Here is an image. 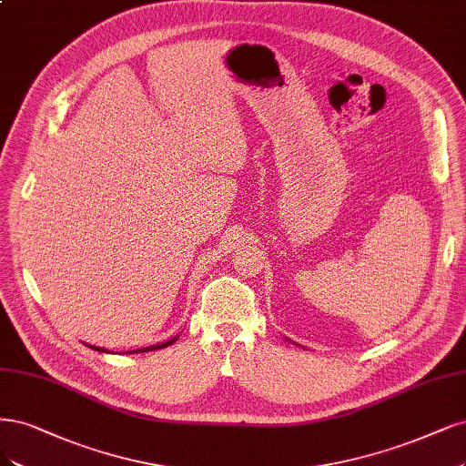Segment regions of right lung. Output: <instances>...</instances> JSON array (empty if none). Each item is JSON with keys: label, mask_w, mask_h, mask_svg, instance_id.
Instances as JSON below:
<instances>
[{"label": "right lung", "mask_w": 466, "mask_h": 466, "mask_svg": "<svg viewBox=\"0 0 466 466\" xmlns=\"http://www.w3.org/2000/svg\"><path fill=\"white\" fill-rule=\"evenodd\" d=\"M175 341H177V335L175 337H171V339H167V341H164V343H159V345H152V347H144V349H137V350H129V355H133V352H147V350H157V349H164V347H169V345H173ZM90 349H94V350H100V352H107L106 349H102V347H94V345H88Z\"/></svg>", "instance_id": "obj_1"}]
</instances>
